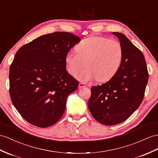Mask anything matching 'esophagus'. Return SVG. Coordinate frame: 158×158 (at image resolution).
Returning <instances> with one entry per match:
<instances>
[{
  "mask_svg": "<svg viewBox=\"0 0 158 158\" xmlns=\"http://www.w3.org/2000/svg\"><path fill=\"white\" fill-rule=\"evenodd\" d=\"M78 87H79V88H85L86 87V85L85 84H84V83H80L79 84V86H78Z\"/></svg>",
  "mask_w": 158,
  "mask_h": 158,
  "instance_id": "1",
  "label": "esophagus"
}]
</instances>
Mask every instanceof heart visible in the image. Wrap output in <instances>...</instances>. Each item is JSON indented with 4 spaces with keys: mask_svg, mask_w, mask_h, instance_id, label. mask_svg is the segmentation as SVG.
I'll list each match as a JSON object with an SVG mask.
<instances>
[{
    "mask_svg": "<svg viewBox=\"0 0 158 158\" xmlns=\"http://www.w3.org/2000/svg\"><path fill=\"white\" fill-rule=\"evenodd\" d=\"M76 52L66 56L68 72L76 76L87 66L79 80L87 82L97 79L105 82L116 74L123 58V49L119 41L99 36L86 38L76 45Z\"/></svg>",
    "mask_w": 158,
    "mask_h": 158,
    "instance_id": "heart-1",
    "label": "heart"
}]
</instances>
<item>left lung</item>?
Wrapping results in <instances>:
<instances>
[{
  "mask_svg": "<svg viewBox=\"0 0 158 158\" xmlns=\"http://www.w3.org/2000/svg\"><path fill=\"white\" fill-rule=\"evenodd\" d=\"M123 49L121 66L106 83L91 88L88 109L98 122L114 125L127 120L143 101L149 74L143 53L125 35L113 32Z\"/></svg>",
  "mask_w": 158,
  "mask_h": 158,
  "instance_id": "1",
  "label": "left lung"
}]
</instances>
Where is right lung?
Segmentation results:
<instances>
[{"label": "right lung", "mask_w": 158, "mask_h": 158, "mask_svg": "<svg viewBox=\"0 0 158 158\" xmlns=\"http://www.w3.org/2000/svg\"><path fill=\"white\" fill-rule=\"evenodd\" d=\"M81 41L68 32L37 37L19 49L9 70V92L13 105L29 123L41 128L62 116L66 100L78 81L66 71V56Z\"/></svg>", "instance_id": "right-lung-1"}]
</instances>
